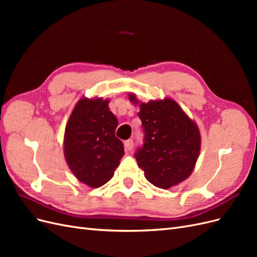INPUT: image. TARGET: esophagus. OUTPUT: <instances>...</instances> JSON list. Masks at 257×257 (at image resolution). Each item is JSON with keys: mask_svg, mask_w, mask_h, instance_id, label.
Instances as JSON below:
<instances>
[{"mask_svg": "<svg viewBox=\"0 0 257 257\" xmlns=\"http://www.w3.org/2000/svg\"><path fill=\"white\" fill-rule=\"evenodd\" d=\"M124 148H125V149H126L127 151H132V150H133V148H134V143H133V141H132V139H128V141L124 142Z\"/></svg>", "mask_w": 257, "mask_h": 257, "instance_id": "34e87169", "label": "esophagus"}]
</instances>
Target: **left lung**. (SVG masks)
Returning <instances> with one entry per match:
<instances>
[{"label":"left lung","mask_w":257,"mask_h":257,"mask_svg":"<svg viewBox=\"0 0 257 257\" xmlns=\"http://www.w3.org/2000/svg\"><path fill=\"white\" fill-rule=\"evenodd\" d=\"M128 99L141 108L138 116L145 143L135 158L147 180L164 190L186 180L195 167L201 145L195 121L172 98L144 103L130 93Z\"/></svg>","instance_id":"1"}]
</instances>
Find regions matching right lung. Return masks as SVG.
Instances as JSON below:
<instances>
[{"label":"right lung","mask_w":257,"mask_h":257,"mask_svg":"<svg viewBox=\"0 0 257 257\" xmlns=\"http://www.w3.org/2000/svg\"><path fill=\"white\" fill-rule=\"evenodd\" d=\"M108 104L109 98H80L65 126V161L74 176L92 189L110 180L124 155L115 137L118 120Z\"/></svg>","instance_id":"1"}]
</instances>
